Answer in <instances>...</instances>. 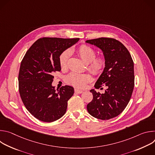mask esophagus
<instances>
[{
	"instance_id": "obj_1",
	"label": "esophagus",
	"mask_w": 155,
	"mask_h": 155,
	"mask_svg": "<svg viewBox=\"0 0 155 155\" xmlns=\"http://www.w3.org/2000/svg\"><path fill=\"white\" fill-rule=\"evenodd\" d=\"M75 92L76 93H77V94H81L83 91H81V90H78V89H75Z\"/></svg>"
}]
</instances>
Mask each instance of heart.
Returning <instances> with one entry per match:
<instances>
[{
  "instance_id": "obj_1",
  "label": "heart",
  "mask_w": 155,
  "mask_h": 155,
  "mask_svg": "<svg viewBox=\"0 0 155 155\" xmlns=\"http://www.w3.org/2000/svg\"><path fill=\"white\" fill-rule=\"evenodd\" d=\"M76 52L81 59L87 64V69L93 74L99 75L104 72L107 61L104 56H97L96 51L87 45H81L76 49ZM71 56L69 50H64L59 56V63L61 68L67 65ZM91 77L87 74H79L76 72H71L65 78L68 84L79 88H83L86 84L91 81Z\"/></svg>"
}]
</instances>
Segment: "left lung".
Returning <instances> with one entry per match:
<instances>
[{"mask_svg": "<svg viewBox=\"0 0 155 155\" xmlns=\"http://www.w3.org/2000/svg\"><path fill=\"white\" fill-rule=\"evenodd\" d=\"M100 48L107 61L106 67L96 81L97 89L105 85V93L91 90L93 100L87 110L93 117L109 120L119 115L128 104L134 86V62L127 49L120 41L101 37L86 41Z\"/></svg>", "mask_w": 155, "mask_h": 155, "instance_id": "obj_1", "label": "left lung"}]
</instances>
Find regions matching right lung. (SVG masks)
I'll list each match as a JSON object with an SVG mask.
<instances>
[{"label":"right lung","mask_w":155,"mask_h":155,"mask_svg":"<svg viewBox=\"0 0 155 155\" xmlns=\"http://www.w3.org/2000/svg\"><path fill=\"white\" fill-rule=\"evenodd\" d=\"M78 40V38H40L21 61L18 75L19 94L28 111L41 121H54L66 112L74 88L66 85L56 91L51 85L53 75L61 71V53Z\"/></svg>","instance_id":"right-lung-1"}]
</instances>
